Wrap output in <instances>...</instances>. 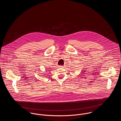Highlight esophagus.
Segmentation results:
<instances>
[{
    "instance_id": "esophagus-1",
    "label": "esophagus",
    "mask_w": 121,
    "mask_h": 121,
    "mask_svg": "<svg viewBox=\"0 0 121 121\" xmlns=\"http://www.w3.org/2000/svg\"><path fill=\"white\" fill-rule=\"evenodd\" d=\"M58 67L59 68H63V66L62 65H59V66H58Z\"/></svg>"
}]
</instances>
